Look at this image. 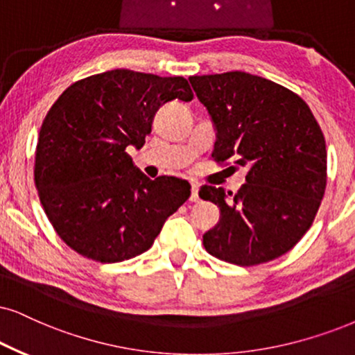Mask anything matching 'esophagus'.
<instances>
[{"mask_svg":"<svg viewBox=\"0 0 355 355\" xmlns=\"http://www.w3.org/2000/svg\"><path fill=\"white\" fill-rule=\"evenodd\" d=\"M190 201H191V203H198V201H200V195H198V183H193V187H191V195H190Z\"/></svg>","mask_w":355,"mask_h":355,"instance_id":"obj_1","label":"esophagus"}]
</instances>
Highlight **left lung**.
<instances>
[{"mask_svg":"<svg viewBox=\"0 0 355 355\" xmlns=\"http://www.w3.org/2000/svg\"><path fill=\"white\" fill-rule=\"evenodd\" d=\"M216 125L213 160L248 167L236 195L203 185L200 196L221 209L203 236L208 254L252 267L282 257L311 227L327 182L326 142L302 96L270 80L226 71L190 77Z\"/></svg>","mask_w":355,"mask_h":355,"instance_id":"1","label":"left lung"}]
</instances>
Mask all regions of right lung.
<instances>
[{
    "label": "right lung",
    "instance_id": "1",
    "mask_svg": "<svg viewBox=\"0 0 355 355\" xmlns=\"http://www.w3.org/2000/svg\"><path fill=\"white\" fill-rule=\"evenodd\" d=\"M191 101L183 77L110 70L71 83L40 125L34 182L62 241L83 257L114 263L146 252L190 196V183L147 178L129 146H144L155 111Z\"/></svg>",
    "mask_w": 355,
    "mask_h": 355
}]
</instances>
